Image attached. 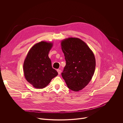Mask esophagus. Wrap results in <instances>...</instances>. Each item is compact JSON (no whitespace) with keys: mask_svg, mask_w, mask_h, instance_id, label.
Segmentation results:
<instances>
[{"mask_svg":"<svg viewBox=\"0 0 123 123\" xmlns=\"http://www.w3.org/2000/svg\"><path fill=\"white\" fill-rule=\"evenodd\" d=\"M57 72H58V74H61V71L60 69H57Z\"/></svg>","mask_w":123,"mask_h":123,"instance_id":"esophagus-1","label":"esophagus"}]
</instances>
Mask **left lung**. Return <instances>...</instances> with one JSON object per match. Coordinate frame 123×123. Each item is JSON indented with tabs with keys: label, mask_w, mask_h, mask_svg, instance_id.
<instances>
[{
	"label": "left lung",
	"mask_w": 123,
	"mask_h": 123,
	"mask_svg": "<svg viewBox=\"0 0 123 123\" xmlns=\"http://www.w3.org/2000/svg\"><path fill=\"white\" fill-rule=\"evenodd\" d=\"M61 45L66 61L62 76L68 89L74 92L82 90L94 73L96 62L93 52L78 38H66Z\"/></svg>",
	"instance_id": "1"
}]
</instances>
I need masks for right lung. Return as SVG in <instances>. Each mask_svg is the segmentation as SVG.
I'll return each mask as SVG.
<instances>
[{
    "label": "right lung",
    "instance_id": "1",
    "mask_svg": "<svg viewBox=\"0 0 123 123\" xmlns=\"http://www.w3.org/2000/svg\"><path fill=\"white\" fill-rule=\"evenodd\" d=\"M52 46L53 43L46 41L36 44L30 49L24 60V76L35 88H44L58 75L57 72L52 68L48 56Z\"/></svg>",
    "mask_w": 123,
    "mask_h": 123
}]
</instances>
